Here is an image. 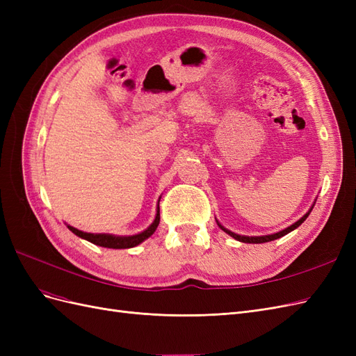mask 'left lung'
<instances>
[{
  "instance_id": "8db88e82",
  "label": "left lung",
  "mask_w": 356,
  "mask_h": 356,
  "mask_svg": "<svg viewBox=\"0 0 356 356\" xmlns=\"http://www.w3.org/2000/svg\"><path fill=\"white\" fill-rule=\"evenodd\" d=\"M309 213H310V211H309L306 215H303V217H301L297 222H294L293 225H289V227H286V229H285V230H282V232H277V233H275V234H268V236H254V238H250V236H241V234H236V233H233V232H230V230H227V229H224L221 224H218V225H220V227H221L225 233L230 234L232 238H234L236 241H239V242H245V243H264V242H270V241H275V239L282 238V236H285V234H288L289 232H293L294 229H297L298 225L309 217Z\"/></svg>"
}]
</instances>
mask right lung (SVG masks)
Listing matches in <instances>:
<instances>
[{"label":"right lung","mask_w":356,"mask_h":356,"mask_svg":"<svg viewBox=\"0 0 356 356\" xmlns=\"http://www.w3.org/2000/svg\"><path fill=\"white\" fill-rule=\"evenodd\" d=\"M160 222V209L157 207V213H156V220L154 222L149 225V227L147 230H144L143 233L139 234H135V236H114V234H93V233H84V232H80L77 229L71 227V225H68V229L74 233L77 234L79 238L81 239H86L95 245L98 246H104V248H113V250H124V248H134L136 245H139L141 242H144L147 238H149L152 236L157 225Z\"/></svg>","instance_id":"add662e5"}]
</instances>
